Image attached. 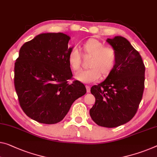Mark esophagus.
Masks as SVG:
<instances>
[{
	"label": "esophagus",
	"mask_w": 157,
	"mask_h": 157,
	"mask_svg": "<svg viewBox=\"0 0 157 157\" xmlns=\"http://www.w3.org/2000/svg\"><path fill=\"white\" fill-rule=\"evenodd\" d=\"M86 88L87 93H90V87L89 86H86Z\"/></svg>",
	"instance_id": "obj_1"
}]
</instances>
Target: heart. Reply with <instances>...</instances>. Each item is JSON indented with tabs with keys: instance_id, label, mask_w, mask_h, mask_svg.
Masks as SVG:
<instances>
[{
	"instance_id": "1",
	"label": "heart",
	"mask_w": 157,
	"mask_h": 157,
	"mask_svg": "<svg viewBox=\"0 0 157 157\" xmlns=\"http://www.w3.org/2000/svg\"><path fill=\"white\" fill-rule=\"evenodd\" d=\"M82 50L85 55L91 56L88 65L90 69L77 73L75 76L76 80L84 83H93L98 81L102 74L106 78L114 71L117 63V53L114 48L105 47L100 40L90 38L83 43ZM67 61L72 71L80 69L81 55L76 48L70 50Z\"/></svg>"
}]
</instances>
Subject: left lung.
Masks as SVG:
<instances>
[{"label":"left lung","mask_w":157,"mask_h":157,"mask_svg":"<svg viewBox=\"0 0 157 157\" xmlns=\"http://www.w3.org/2000/svg\"><path fill=\"white\" fill-rule=\"evenodd\" d=\"M107 42L117 51V63L105 81L91 88L95 102L90 115L98 126L114 128L126 124L136 114L143 98L145 67L126 38L117 36Z\"/></svg>","instance_id":"left-lung-1"}]
</instances>
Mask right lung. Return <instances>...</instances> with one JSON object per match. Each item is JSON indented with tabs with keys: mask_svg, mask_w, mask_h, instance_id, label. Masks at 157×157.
Segmentation results:
<instances>
[{
	"mask_svg": "<svg viewBox=\"0 0 157 157\" xmlns=\"http://www.w3.org/2000/svg\"><path fill=\"white\" fill-rule=\"evenodd\" d=\"M63 33H45L21 47L14 63V88L24 112L37 122L57 124L86 88L72 73L67 57L73 47Z\"/></svg>",
	"mask_w": 157,
	"mask_h": 157,
	"instance_id": "right-lung-1",
	"label": "right lung"
}]
</instances>
